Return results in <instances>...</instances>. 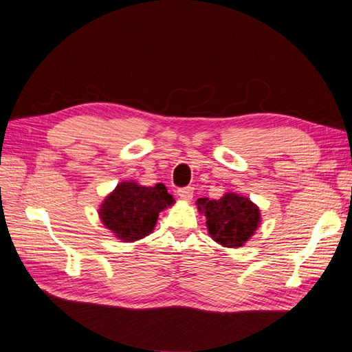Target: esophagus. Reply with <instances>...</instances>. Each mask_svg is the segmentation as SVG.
Segmentation results:
<instances>
[{
    "instance_id": "1",
    "label": "esophagus",
    "mask_w": 352,
    "mask_h": 352,
    "mask_svg": "<svg viewBox=\"0 0 352 352\" xmlns=\"http://www.w3.org/2000/svg\"><path fill=\"white\" fill-rule=\"evenodd\" d=\"M177 197L182 201H190L194 197V190L192 188H180L177 189Z\"/></svg>"
}]
</instances>
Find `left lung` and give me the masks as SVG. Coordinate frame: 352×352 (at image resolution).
<instances>
[{
  "label": "left lung",
  "instance_id": "obj_1",
  "mask_svg": "<svg viewBox=\"0 0 352 352\" xmlns=\"http://www.w3.org/2000/svg\"><path fill=\"white\" fill-rule=\"evenodd\" d=\"M197 206L207 219L208 235L226 248H241L261 225L258 206L235 192H226L220 199L199 198Z\"/></svg>",
  "mask_w": 352,
  "mask_h": 352
}]
</instances>
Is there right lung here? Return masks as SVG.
<instances>
[{"label": "right lung", "instance_id": "right-lung-1", "mask_svg": "<svg viewBox=\"0 0 352 352\" xmlns=\"http://www.w3.org/2000/svg\"><path fill=\"white\" fill-rule=\"evenodd\" d=\"M173 204L175 199L163 184L142 186L126 180L104 198L98 216L114 238L135 242L153 233L160 212Z\"/></svg>", "mask_w": 352, "mask_h": 352}]
</instances>
